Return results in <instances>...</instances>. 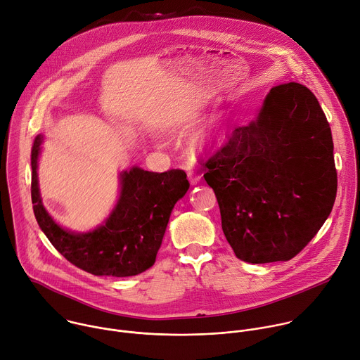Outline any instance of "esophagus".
<instances>
[{
    "label": "esophagus",
    "mask_w": 360,
    "mask_h": 360,
    "mask_svg": "<svg viewBox=\"0 0 360 360\" xmlns=\"http://www.w3.org/2000/svg\"><path fill=\"white\" fill-rule=\"evenodd\" d=\"M188 178H189V182L192 184V185H196V184H199L200 182V175L199 174H196V172H193V171H189L188 172Z\"/></svg>",
    "instance_id": "34e87169"
}]
</instances>
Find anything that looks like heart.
I'll return each instance as SVG.
<instances>
[{
  "instance_id": "b5f03b06",
  "label": "heart",
  "mask_w": 360,
  "mask_h": 360,
  "mask_svg": "<svg viewBox=\"0 0 360 360\" xmlns=\"http://www.w3.org/2000/svg\"><path fill=\"white\" fill-rule=\"evenodd\" d=\"M223 133V126L220 118H214L195 137V146L205 147L216 143Z\"/></svg>"
}]
</instances>
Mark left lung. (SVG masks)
<instances>
[{"mask_svg": "<svg viewBox=\"0 0 360 360\" xmlns=\"http://www.w3.org/2000/svg\"><path fill=\"white\" fill-rule=\"evenodd\" d=\"M226 240L253 264L295 257L328 219L338 176L332 133L314 93L276 86L255 122L205 162Z\"/></svg>", "mask_w": 360, "mask_h": 360, "instance_id": "1", "label": "left lung"}]
</instances>
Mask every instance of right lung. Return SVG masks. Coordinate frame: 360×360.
<instances>
[{
	"label": "right lung",
	"mask_w": 360,
	"mask_h": 360,
	"mask_svg": "<svg viewBox=\"0 0 360 360\" xmlns=\"http://www.w3.org/2000/svg\"><path fill=\"white\" fill-rule=\"evenodd\" d=\"M41 144L38 136L31 154V196L37 221L53 248L93 276L131 277L148 270L155 263L171 212L189 188L185 171L160 174L133 167L122 172V192L105 223L89 233H72L56 224L42 205L37 174Z\"/></svg>",
	"instance_id": "1"
}]
</instances>
